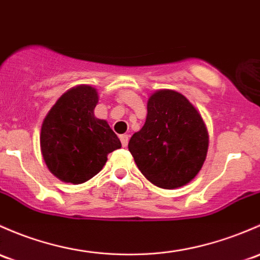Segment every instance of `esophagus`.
I'll return each instance as SVG.
<instances>
[{
    "mask_svg": "<svg viewBox=\"0 0 260 260\" xmlns=\"http://www.w3.org/2000/svg\"><path fill=\"white\" fill-rule=\"evenodd\" d=\"M119 139H121V143L123 147H125L128 144V136L127 135H122L119 136Z\"/></svg>",
    "mask_w": 260,
    "mask_h": 260,
    "instance_id": "esophagus-1",
    "label": "esophagus"
}]
</instances>
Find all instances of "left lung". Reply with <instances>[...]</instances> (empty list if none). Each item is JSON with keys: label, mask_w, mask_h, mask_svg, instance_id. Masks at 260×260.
<instances>
[{"label": "left lung", "mask_w": 260, "mask_h": 260, "mask_svg": "<svg viewBox=\"0 0 260 260\" xmlns=\"http://www.w3.org/2000/svg\"><path fill=\"white\" fill-rule=\"evenodd\" d=\"M209 136L203 118L183 94L159 89L147 103L146 123L129 139L138 169L154 185L174 189L202 169Z\"/></svg>", "instance_id": "1"}]
</instances>
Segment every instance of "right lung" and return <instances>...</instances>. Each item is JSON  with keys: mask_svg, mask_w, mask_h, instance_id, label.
<instances>
[{"mask_svg": "<svg viewBox=\"0 0 260 260\" xmlns=\"http://www.w3.org/2000/svg\"><path fill=\"white\" fill-rule=\"evenodd\" d=\"M97 103L93 87H73L43 119L41 152L51 173L62 182H87L103 168L108 153L122 147L107 121L94 117Z\"/></svg>", "mask_w": 260, "mask_h": 260, "instance_id": "obj_1", "label": "right lung"}]
</instances>
